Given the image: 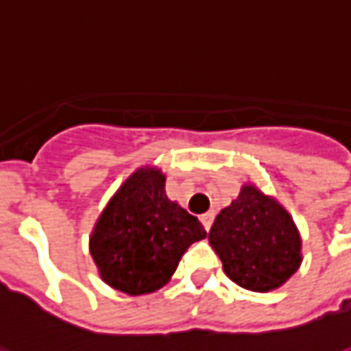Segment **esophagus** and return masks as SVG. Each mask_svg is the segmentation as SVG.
I'll list each match as a JSON object with an SVG mask.
<instances>
[{
  "label": "esophagus",
  "instance_id": "34e87169",
  "mask_svg": "<svg viewBox=\"0 0 351 351\" xmlns=\"http://www.w3.org/2000/svg\"><path fill=\"white\" fill-rule=\"evenodd\" d=\"M213 220H215V213H205V215H201V222H203V226H205L207 232H209L210 226H213Z\"/></svg>",
  "mask_w": 351,
  "mask_h": 351
}]
</instances>
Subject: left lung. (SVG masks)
I'll list each match as a JSON object with an SVG mask.
<instances>
[{
    "label": "left lung",
    "mask_w": 351,
    "mask_h": 351,
    "mask_svg": "<svg viewBox=\"0 0 351 351\" xmlns=\"http://www.w3.org/2000/svg\"><path fill=\"white\" fill-rule=\"evenodd\" d=\"M209 241L228 278L256 293L283 285L302 262L291 215L254 186H243L237 199L220 210Z\"/></svg>",
    "instance_id": "1"
}]
</instances>
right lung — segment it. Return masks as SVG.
Returning <instances> with one entry per match:
<instances>
[{"instance_id": "right-lung-1", "label": "right lung", "mask_w": 351, "mask_h": 351, "mask_svg": "<svg viewBox=\"0 0 351 351\" xmlns=\"http://www.w3.org/2000/svg\"><path fill=\"white\" fill-rule=\"evenodd\" d=\"M207 235L199 220L165 195L158 169H138L117 190L90 235L100 278L127 295L167 283L188 247Z\"/></svg>"}]
</instances>
